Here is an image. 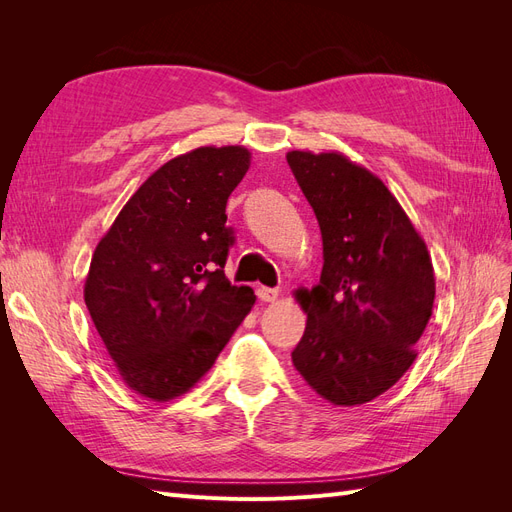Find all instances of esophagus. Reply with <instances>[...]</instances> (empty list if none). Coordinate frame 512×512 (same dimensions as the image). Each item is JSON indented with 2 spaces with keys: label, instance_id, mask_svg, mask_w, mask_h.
Wrapping results in <instances>:
<instances>
[{
  "label": "esophagus",
  "instance_id": "obj_1",
  "mask_svg": "<svg viewBox=\"0 0 512 512\" xmlns=\"http://www.w3.org/2000/svg\"><path fill=\"white\" fill-rule=\"evenodd\" d=\"M256 294H258V299H260V301L273 303V301H277V297H280V290L267 288V286H258V288H256Z\"/></svg>",
  "mask_w": 512,
  "mask_h": 512
}]
</instances>
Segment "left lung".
<instances>
[{
  "mask_svg": "<svg viewBox=\"0 0 512 512\" xmlns=\"http://www.w3.org/2000/svg\"><path fill=\"white\" fill-rule=\"evenodd\" d=\"M322 232L324 265L292 350L303 380L333 406H361L406 374L431 318L436 277L423 237L389 188L339 151H288Z\"/></svg>",
  "mask_w": 512,
  "mask_h": 512,
  "instance_id": "left-lung-1",
  "label": "left lung"
}]
</instances>
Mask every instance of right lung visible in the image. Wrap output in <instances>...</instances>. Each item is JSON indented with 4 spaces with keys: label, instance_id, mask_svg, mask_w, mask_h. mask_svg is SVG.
I'll return each instance as SVG.
<instances>
[{
    "label": "right lung",
    "instance_id": "obj_1",
    "mask_svg": "<svg viewBox=\"0 0 512 512\" xmlns=\"http://www.w3.org/2000/svg\"><path fill=\"white\" fill-rule=\"evenodd\" d=\"M250 158L226 145L168 160L96 245L85 305L121 380L141 397L188 393L254 307V290L224 275L226 203Z\"/></svg>",
    "mask_w": 512,
    "mask_h": 512
}]
</instances>
